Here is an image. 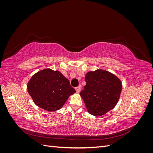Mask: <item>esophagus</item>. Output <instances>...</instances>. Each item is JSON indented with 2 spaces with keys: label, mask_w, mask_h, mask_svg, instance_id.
I'll list each match as a JSON object with an SVG mask.
<instances>
[{
  "label": "esophagus",
  "mask_w": 153,
  "mask_h": 153,
  "mask_svg": "<svg viewBox=\"0 0 153 153\" xmlns=\"http://www.w3.org/2000/svg\"><path fill=\"white\" fill-rule=\"evenodd\" d=\"M75 90H76L77 93H79V92L81 91V88H80V87H77L75 88Z\"/></svg>",
  "instance_id": "obj_1"
}]
</instances>
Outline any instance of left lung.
Instances as JSON below:
<instances>
[{
    "mask_svg": "<svg viewBox=\"0 0 153 153\" xmlns=\"http://www.w3.org/2000/svg\"><path fill=\"white\" fill-rule=\"evenodd\" d=\"M86 85L80 92L88 112L100 116L117 105L122 91L121 80L112 73L103 69L87 73Z\"/></svg>",
    "mask_w": 153,
    "mask_h": 153,
    "instance_id": "1",
    "label": "left lung"
}]
</instances>
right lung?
<instances>
[{"instance_id": "obj_1", "label": "right lung", "mask_w": 153, "mask_h": 153, "mask_svg": "<svg viewBox=\"0 0 153 153\" xmlns=\"http://www.w3.org/2000/svg\"><path fill=\"white\" fill-rule=\"evenodd\" d=\"M27 90L34 103L48 112L61 109L69 96L76 92L61 72L49 68L34 74Z\"/></svg>"}]
</instances>
